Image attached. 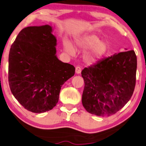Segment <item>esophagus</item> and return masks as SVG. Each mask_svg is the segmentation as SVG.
<instances>
[{
    "instance_id": "34e87169",
    "label": "esophagus",
    "mask_w": 146,
    "mask_h": 146,
    "mask_svg": "<svg viewBox=\"0 0 146 146\" xmlns=\"http://www.w3.org/2000/svg\"><path fill=\"white\" fill-rule=\"evenodd\" d=\"M81 72H82V68L79 67V66H77V67L75 68V73H76L77 74H79V73H81Z\"/></svg>"
}]
</instances>
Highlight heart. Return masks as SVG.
<instances>
[{
	"mask_svg": "<svg viewBox=\"0 0 146 146\" xmlns=\"http://www.w3.org/2000/svg\"><path fill=\"white\" fill-rule=\"evenodd\" d=\"M75 45L83 50H89L84 56V59L89 64H94L101 60L109 52V44L106 41L100 40L96 35H87L75 40ZM64 49L69 55L75 54V49L69 40H64L63 42Z\"/></svg>",
	"mask_w": 146,
	"mask_h": 146,
	"instance_id": "b5f03b06",
	"label": "heart"
}]
</instances>
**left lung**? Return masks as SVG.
Wrapping results in <instances>:
<instances>
[{
    "instance_id": "obj_1",
    "label": "left lung",
    "mask_w": 146,
    "mask_h": 146,
    "mask_svg": "<svg viewBox=\"0 0 146 146\" xmlns=\"http://www.w3.org/2000/svg\"><path fill=\"white\" fill-rule=\"evenodd\" d=\"M125 50H127L125 48ZM134 50L115 53L82 71L85 86L82 104L87 111L107 117L121 110L131 99L136 80Z\"/></svg>"
}]
</instances>
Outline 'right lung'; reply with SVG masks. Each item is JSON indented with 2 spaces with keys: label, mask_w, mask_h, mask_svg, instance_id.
<instances>
[{
  "label": "right lung",
  "mask_w": 146,
  "mask_h": 146,
  "mask_svg": "<svg viewBox=\"0 0 146 146\" xmlns=\"http://www.w3.org/2000/svg\"><path fill=\"white\" fill-rule=\"evenodd\" d=\"M49 25L22 29L9 55L11 91L25 109L41 113L52 109L64 82L75 68L56 56L57 40Z\"/></svg>",
  "instance_id": "add662e5"
}]
</instances>
